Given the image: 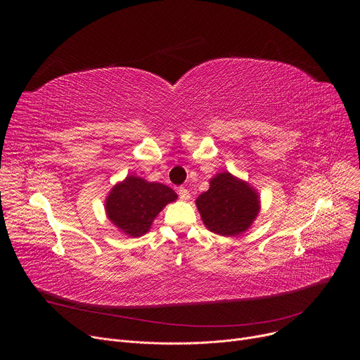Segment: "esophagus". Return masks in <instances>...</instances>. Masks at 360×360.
<instances>
[{
	"label": "esophagus",
	"mask_w": 360,
	"mask_h": 360,
	"mask_svg": "<svg viewBox=\"0 0 360 360\" xmlns=\"http://www.w3.org/2000/svg\"><path fill=\"white\" fill-rule=\"evenodd\" d=\"M178 195H179V199H181V200H188V199L191 198L189 191H188L186 188H184V186H181V188L178 189Z\"/></svg>",
	"instance_id": "34e87169"
}]
</instances>
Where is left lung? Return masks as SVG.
I'll list each match as a JSON object with an SVG mask.
<instances>
[{"label":"left lung","mask_w":360,"mask_h":360,"mask_svg":"<svg viewBox=\"0 0 360 360\" xmlns=\"http://www.w3.org/2000/svg\"><path fill=\"white\" fill-rule=\"evenodd\" d=\"M203 225L221 236L246 232L261 211V198L246 181L224 171L210 181V189L195 200Z\"/></svg>","instance_id":"1"}]
</instances>
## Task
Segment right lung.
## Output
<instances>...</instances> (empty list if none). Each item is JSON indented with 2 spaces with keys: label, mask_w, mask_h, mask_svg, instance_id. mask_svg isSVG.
<instances>
[{
  "label": "right lung",
  "mask_w": 360,
  "mask_h": 360,
  "mask_svg": "<svg viewBox=\"0 0 360 360\" xmlns=\"http://www.w3.org/2000/svg\"><path fill=\"white\" fill-rule=\"evenodd\" d=\"M176 199L175 191L164 184L128 175L112 186L104 207L114 226L124 235L138 238L145 235L158 214Z\"/></svg>",
  "instance_id": "right-lung-1"
}]
</instances>
